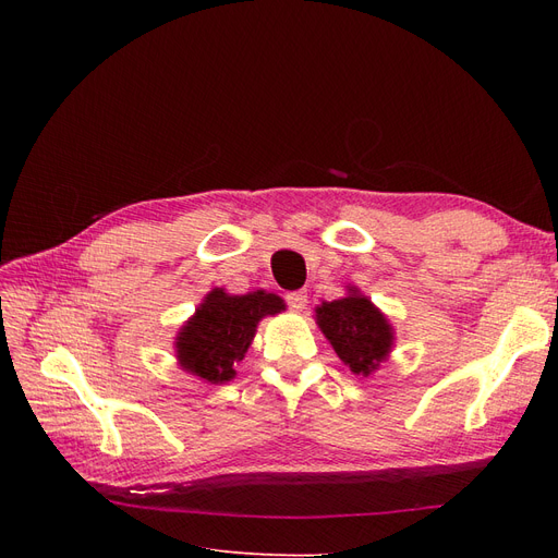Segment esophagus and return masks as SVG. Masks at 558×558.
Masks as SVG:
<instances>
[{"label": "esophagus", "instance_id": "1", "mask_svg": "<svg viewBox=\"0 0 558 558\" xmlns=\"http://www.w3.org/2000/svg\"><path fill=\"white\" fill-rule=\"evenodd\" d=\"M286 302H289V307H291L293 312H302V310L307 307V293L293 291V293L286 295Z\"/></svg>", "mask_w": 558, "mask_h": 558}]
</instances>
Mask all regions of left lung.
<instances>
[{
	"mask_svg": "<svg viewBox=\"0 0 558 558\" xmlns=\"http://www.w3.org/2000/svg\"><path fill=\"white\" fill-rule=\"evenodd\" d=\"M314 320L353 375H375L391 356L396 344L393 324L356 286L349 283L342 298L316 305Z\"/></svg>",
	"mask_w": 558,
	"mask_h": 558,
	"instance_id": "left-lung-1",
	"label": "left lung"
}]
</instances>
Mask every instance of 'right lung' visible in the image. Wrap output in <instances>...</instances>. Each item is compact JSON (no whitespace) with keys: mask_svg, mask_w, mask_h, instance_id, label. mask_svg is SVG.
Returning <instances> with one entry per match:
<instances>
[{"mask_svg":"<svg viewBox=\"0 0 558 558\" xmlns=\"http://www.w3.org/2000/svg\"><path fill=\"white\" fill-rule=\"evenodd\" d=\"M283 310L286 302L277 293L232 295L211 289L174 337L177 365L207 384L232 381L238 377L234 365L244 359L260 320Z\"/></svg>","mask_w":558,"mask_h":558,"instance_id":"1","label":"right lung"}]
</instances>
